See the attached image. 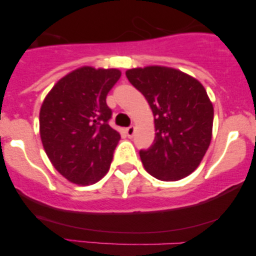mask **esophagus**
<instances>
[{
  "mask_svg": "<svg viewBox=\"0 0 256 256\" xmlns=\"http://www.w3.org/2000/svg\"><path fill=\"white\" fill-rule=\"evenodd\" d=\"M125 132H126V134H128V137L131 138L134 134V126H128V128H126Z\"/></svg>",
  "mask_w": 256,
  "mask_h": 256,
  "instance_id": "34e87169",
  "label": "esophagus"
}]
</instances>
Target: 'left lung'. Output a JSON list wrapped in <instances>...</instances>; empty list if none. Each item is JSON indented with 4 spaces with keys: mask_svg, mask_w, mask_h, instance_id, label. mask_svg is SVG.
Returning a JSON list of instances; mask_svg holds the SVG:
<instances>
[{
    "mask_svg": "<svg viewBox=\"0 0 256 256\" xmlns=\"http://www.w3.org/2000/svg\"><path fill=\"white\" fill-rule=\"evenodd\" d=\"M152 110L155 140L140 156L146 172L174 182L195 171L204 158L213 128V104L204 85L178 70L148 66L126 71Z\"/></svg>",
    "mask_w": 256,
    "mask_h": 256,
    "instance_id": "8db88e82",
    "label": "left lung"
}]
</instances>
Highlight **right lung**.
<instances>
[{
  "label": "right lung",
  "mask_w": 256,
  "mask_h": 256,
  "mask_svg": "<svg viewBox=\"0 0 256 256\" xmlns=\"http://www.w3.org/2000/svg\"><path fill=\"white\" fill-rule=\"evenodd\" d=\"M119 70L85 66L61 78L44 98L40 134L58 173L78 185L98 182L110 170L120 140L110 126L106 98L119 80Z\"/></svg>",
  "instance_id": "1"
}]
</instances>
